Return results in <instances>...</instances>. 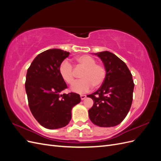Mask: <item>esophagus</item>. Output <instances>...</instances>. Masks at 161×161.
Wrapping results in <instances>:
<instances>
[{
    "mask_svg": "<svg viewBox=\"0 0 161 161\" xmlns=\"http://www.w3.org/2000/svg\"><path fill=\"white\" fill-rule=\"evenodd\" d=\"M86 96L85 95H80V99H81V100H84L86 98Z\"/></svg>",
    "mask_w": 161,
    "mask_h": 161,
    "instance_id": "obj_1",
    "label": "esophagus"
}]
</instances>
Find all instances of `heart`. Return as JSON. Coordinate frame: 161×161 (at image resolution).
Here are the masks:
<instances>
[{
    "label": "heart",
    "instance_id": "b5f03b06",
    "mask_svg": "<svg viewBox=\"0 0 161 161\" xmlns=\"http://www.w3.org/2000/svg\"><path fill=\"white\" fill-rule=\"evenodd\" d=\"M76 62L78 65L84 68V70L80 75L82 79L76 81L72 85V91L77 93H84L90 91L92 86L97 88L103 83L107 76V70L103 64H97L94 58L82 55L76 58ZM58 72L66 83L71 85L74 82V69L69 60H65L60 63Z\"/></svg>",
    "mask_w": 161,
    "mask_h": 161
}]
</instances>
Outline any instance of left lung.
<instances>
[{"label": "left lung", "instance_id": "1", "mask_svg": "<svg viewBox=\"0 0 161 161\" xmlns=\"http://www.w3.org/2000/svg\"><path fill=\"white\" fill-rule=\"evenodd\" d=\"M107 70L105 80L96 92L87 97L94 101L89 110L91 121L100 127L119 124L128 115L133 99L134 83L132 75L121 59L105 51L95 53Z\"/></svg>", "mask_w": 161, "mask_h": 161}]
</instances>
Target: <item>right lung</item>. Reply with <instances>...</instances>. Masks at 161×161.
I'll return each instance as SVG.
<instances>
[{"instance_id":"1","label":"right lung","mask_w":161,"mask_h":161,"mask_svg":"<svg viewBox=\"0 0 161 161\" xmlns=\"http://www.w3.org/2000/svg\"><path fill=\"white\" fill-rule=\"evenodd\" d=\"M70 54L60 49H50L38 54L27 72L25 91L31 114L47 129H58L69 124L73 107L80 102L75 92L61 95L67 88L58 68Z\"/></svg>"}]
</instances>
